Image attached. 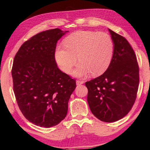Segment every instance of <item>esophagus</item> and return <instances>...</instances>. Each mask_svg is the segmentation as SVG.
Wrapping results in <instances>:
<instances>
[{
    "label": "esophagus",
    "instance_id": "1",
    "mask_svg": "<svg viewBox=\"0 0 150 150\" xmlns=\"http://www.w3.org/2000/svg\"><path fill=\"white\" fill-rule=\"evenodd\" d=\"M76 85L77 86H79V85H81V84H83V81H80V80H76Z\"/></svg>",
    "mask_w": 150,
    "mask_h": 150
}]
</instances>
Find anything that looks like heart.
Segmentation results:
<instances>
[{
	"instance_id": "1",
	"label": "heart",
	"mask_w": 150,
	"mask_h": 150,
	"mask_svg": "<svg viewBox=\"0 0 150 150\" xmlns=\"http://www.w3.org/2000/svg\"><path fill=\"white\" fill-rule=\"evenodd\" d=\"M114 51L112 37L108 33L78 31L65 38L64 45L57 46L55 59L63 71L70 73L77 61L80 63L73 74L78 77L99 76L109 67Z\"/></svg>"
}]
</instances>
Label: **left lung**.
Wrapping results in <instances>:
<instances>
[{"mask_svg": "<svg viewBox=\"0 0 150 150\" xmlns=\"http://www.w3.org/2000/svg\"><path fill=\"white\" fill-rule=\"evenodd\" d=\"M114 51L106 71L86 82L87 102L99 120L113 122L124 117L136 101L139 87V66L131 45L126 38L110 29Z\"/></svg>", "mask_w": 150, "mask_h": 150, "instance_id": "obj_1", "label": "left lung"}]
</instances>
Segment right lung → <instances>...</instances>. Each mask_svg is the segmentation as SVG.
I'll use <instances>...</instances> for the list:
<instances>
[{"label": "right lung", "mask_w": 150, "mask_h": 150, "mask_svg": "<svg viewBox=\"0 0 150 150\" xmlns=\"http://www.w3.org/2000/svg\"><path fill=\"white\" fill-rule=\"evenodd\" d=\"M48 30L25 42L14 56L13 91L21 113L33 124L55 126L66 117L76 82L61 71L55 60L57 42L65 33Z\"/></svg>", "instance_id": "obj_1"}]
</instances>
